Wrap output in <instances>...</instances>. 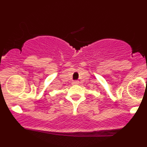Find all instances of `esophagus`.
I'll use <instances>...</instances> for the list:
<instances>
[{
	"instance_id": "esophagus-1",
	"label": "esophagus",
	"mask_w": 147,
	"mask_h": 147,
	"mask_svg": "<svg viewBox=\"0 0 147 147\" xmlns=\"http://www.w3.org/2000/svg\"><path fill=\"white\" fill-rule=\"evenodd\" d=\"M79 84V81L78 80H75L72 82V84Z\"/></svg>"
}]
</instances>
